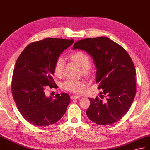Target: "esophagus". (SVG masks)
I'll use <instances>...</instances> for the list:
<instances>
[{"mask_svg": "<svg viewBox=\"0 0 150 150\" xmlns=\"http://www.w3.org/2000/svg\"><path fill=\"white\" fill-rule=\"evenodd\" d=\"M80 98V96L78 95H72L71 96V100H76V99H78Z\"/></svg>", "mask_w": 150, "mask_h": 150, "instance_id": "34e87169", "label": "esophagus"}]
</instances>
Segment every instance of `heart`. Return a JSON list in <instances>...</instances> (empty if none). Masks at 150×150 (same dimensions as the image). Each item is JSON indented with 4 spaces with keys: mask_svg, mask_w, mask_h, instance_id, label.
I'll use <instances>...</instances> for the list:
<instances>
[{
    "mask_svg": "<svg viewBox=\"0 0 150 150\" xmlns=\"http://www.w3.org/2000/svg\"><path fill=\"white\" fill-rule=\"evenodd\" d=\"M70 59L82 68V72L83 75L89 76L91 74L92 68L89 64V57L84 52L82 51L75 52L70 55ZM64 67V59L62 57L58 58L55 62L54 69V74L57 76H61L63 73ZM83 85L84 84L82 82L68 81L62 84V87L67 91L79 93L81 91V89Z\"/></svg>",
    "mask_w": 150,
    "mask_h": 150,
    "instance_id": "obj_1",
    "label": "heart"
}]
</instances>
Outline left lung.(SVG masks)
Masks as SVG:
<instances>
[{
  "label": "left lung",
  "mask_w": 150,
  "mask_h": 150,
  "mask_svg": "<svg viewBox=\"0 0 150 150\" xmlns=\"http://www.w3.org/2000/svg\"><path fill=\"white\" fill-rule=\"evenodd\" d=\"M73 49L85 51L92 57L96 69V83L99 82L98 88L103 90L100 93L101 98H89L87 116L100 125L117 122L127 113L136 93V72L130 55L107 37L79 40ZM103 97L106 98L104 100Z\"/></svg>",
  "instance_id": "8db88e82"
}]
</instances>
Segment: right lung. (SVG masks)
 Instances as JSON below:
<instances>
[{
    "mask_svg": "<svg viewBox=\"0 0 150 150\" xmlns=\"http://www.w3.org/2000/svg\"><path fill=\"white\" fill-rule=\"evenodd\" d=\"M74 43V40L45 38L27 45L17 59L12 95L19 112L30 124L49 126L65 114L70 102L68 94H56L52 98L45 95V89L46 86L57 88L52 79L55 62Z\"/></svg>",
    "mask_w": 150,
    "mask_h": 150,
    "instance_id": "obj_1",
    "label": "right lung"
}]
</instances>
